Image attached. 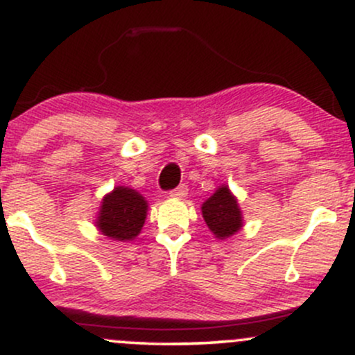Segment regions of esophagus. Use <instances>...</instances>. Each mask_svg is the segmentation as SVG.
I'll list each match as a JSON object with an SVG mask.
<instances>
[{
    "label": "esophagus",
    "instance_id": "1",
    "mask_svg": "<svg viewBox=\"0 0 355 355\" xmlns=\"http://www.w3.org/2000/svg\"><path fill=\"white\" fill-rule=\"evenodd\" d=\"M187 191H189L187 185H180V187H177V189H173L172 191H170V197H172V198H183L187 195Z\"/></svg>",
    "mask_w": 355,
    "mask_h": 355
}]
</instances>
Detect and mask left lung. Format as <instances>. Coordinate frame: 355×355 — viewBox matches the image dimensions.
I'll list each match as a JSON object with an SVG mask.
<instances>
[{"label":"left lung","instance_id":"1","mask_svg":"<svg viewBox=\"0 0 355 355\" xmlns=\"http://www.w3.org/2000/svg\"><path fill=\"white\" fill-rule=\"evenodd\" d=\"M202 217L214 237L218 240L232 237L243 227V215L237 197L225 183L202 203Z\"/></svg>","mask_w":355,"mask_h":355}]
</instances>
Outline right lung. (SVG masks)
I'll return each instance as SVG.
<instances>
[{
    "label": "right lung",
    "mask_w": 355,
    "mask_h": 355,
    "mask_svg": "<svg viewBox=\"0 0 355 355\" xmlns=\"http://www.w3.org/2000/svg\"><path fill=\"white\" fill-rule=\"evenodd\" d=\"M148 211L144 195L130 187L118 185L101 198L95 227L107 239L130 242L140 235Z\"/></svg>",
    "instance_id": "right-lung-1"
}]
</instances>
